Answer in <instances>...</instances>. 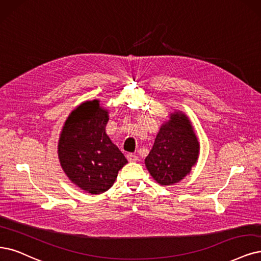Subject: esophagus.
I'll return each instance as SVG.
<instances>
[{
  "instance_id": "34e87169",
  "label": "esophagus",
  "mask_w": 261,
  "mask_h": 261,
  "mask_svg": "<svg viewBox=\"0 0 261 261\" xmlns=\"http://www.w3.org/2000/svg\"><path fill=\"white\" fill-rule=\"evenodd\" d=\"M127 159H128V161H130V162H134V161H137L138 159H139V157L136 155V153H127Z\"/></svg>"
}]
</instances>
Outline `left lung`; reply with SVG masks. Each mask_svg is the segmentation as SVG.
<instances>
[{
  "mask_svg": "<svg viewBox=\"0 0 261 261\" xmlns=\"http://www.w3.org/2000/svg\"><path fill=\"white\" fill-rule=\"evenodd\" d=\"M199 155V143L189 120L182 114H172L160 128L145 159L150 175L161 185H172L184 178Z\"/></svg>",
  "mask_w": 261,
  "mask_h": 261,
  "instance_id": "8db88e82",
  "label": "left lung"
}]
</instances>
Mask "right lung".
I'll return each mask as SVG.
<instances>
[{
    "instance_id": "right-lung-1",
    "label": "right lung",
    "mask_w": 261,
    "mask_h": 261,
    "mask_svg": "<svg viewBox=\"0 0 261 261\" xmlns=\"http://www.w3.org/2000/svg\"><path fill=\"white\" fill-rule=\"evenodd\" d=\"M109 115L99 101H87L66 119L58 153L75 185L93 195L109 190L127 159L105 133Z\"/></svg>"
}]
</instances>
